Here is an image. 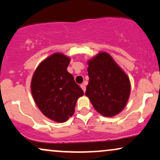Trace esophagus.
I'll use <instances>...</instances> for the list:
<instances>
[{"label":"esophagus","mask_w":160,"mask_h":160,"mask_svg":"<svg viewBox=\"0 0 160 160\" xmlns=\"http://www.w3.org/2000/svg\"><path fill=\"white\" fill-rule=\"evenodd\" d=\"M80 87H81V89H82V91H83L84 92H86V86L84 85V84H81V85H80Z\"/></svg>","instance_id":"34e87169"}]
</instances>
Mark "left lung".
<instances>
[{"label": "left lung", "mask_w": 160, "mask_h": 160, "mask_svg": "<svg viewBox=\"0 0 160 160\" xmlns=\"http://www.w3.org/2000/svg\"><path fill=\"white\" fill-rule=\"evenodd\" d=\"M87 64L89 80L86 95L99 113L114 117L127 104L131 91L129 78L108 52H99Z\"/></svg>", "instance_id": "1"}]
</instances>
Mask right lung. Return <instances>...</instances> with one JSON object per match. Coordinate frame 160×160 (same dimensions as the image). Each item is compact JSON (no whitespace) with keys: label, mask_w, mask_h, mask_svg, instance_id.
I'll return each mask as SVG.
<instances>
[{"label":"right lung","mask_w":160,"mask_h":160,"mask_svg":"<svg viewBox=\"0 0 160 160\" xmlns=\"http://www.w3.org/2000/svg\"><path fill=\"white\" fill-rule=\"evenodd\" d=\"M71 58L60 52L42 61L33 74L31 90L34 102L47 118L65 122L72 117L83 91L68 72Z\"/></svg>","instance_id":"add662e5"}]
</instances>
